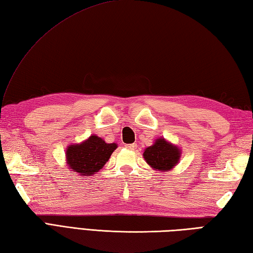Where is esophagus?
Instances as JSON below:
<instances>
[{
  "instance_id": "esophagus-1",
  "label": "esophagus",
  "mask_w": 253,
  "mask_h": 253,
  "mask_svg": "<svg viewBox=\"0 0 253 253\" xmlns=\"http://www.w3.org/2000/svg\"><path fill=\"white\" fill-rule=\"evenodd\" d=\"M137 147L136 143H130V144H126V148L127 149H130V150H135V148Z\"/></svg>"
}]
</instances>
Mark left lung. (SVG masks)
Masks as SVG:
<instances>
[{
    "mask_svg": "<svg viewBox=\"0 0 253 253\" xmlns=\"http://www.w3.org/2000/svg\"><path fill=\"white\" fill-rule=\"evenodd\" d=\"M143 157L147 163L154 169L169 170L178 162L180 151L165 139H158L153 146L144 150Z\"/></svg>",
    "mask_w": 253,
    "mask_h": 253,
    "instance_id": "left-lung-1",
    "label": "left lung"
}]
</instances>
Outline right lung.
Masks as SVG:
<instances>
[{"instance_id": "add662e5", "label": "right lung", "mask_w": 253, "mask_h": 253, "mask_svg": "<svg viewBox=\"0 0 253 253\" xmlns=\"http://www.w3.org/2000/svg\"><path fill=\"white\" fill-rule=\"evenodd\" d=\"M116 148V143H106L98 136H90L83 143L67 148V164L72 171L82 176L92 175L103 168Z\"/></svg>"}]
</instances>
